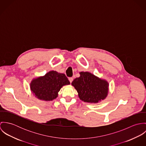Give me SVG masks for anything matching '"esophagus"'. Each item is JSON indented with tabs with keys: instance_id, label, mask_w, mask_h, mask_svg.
<instances>
[{
	"instance_id": "obj_1",
	"label": "esophagus",
	"mask_w": 146,
	"mask_h": 146,
	"mask_svg": "<svg viewBox=\"0 0 146 146\" xmlns=\"http://www.w3.org/2000/svg\"><path fill=\"white\" fill-rule=\"evenodd\" d=\"M68 80H69L70 82L71 83L73 81V78H68Z\"/></svg>"
}]
</instances>
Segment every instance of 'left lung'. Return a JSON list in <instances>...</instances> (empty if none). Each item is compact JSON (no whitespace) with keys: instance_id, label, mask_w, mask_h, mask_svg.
<instances>
[{"instance_id":"8db88e82","label":"left lung","mask_w":146,"mask_h":146,"mask_svg":"<svg viewBox=\"0 0 146 146\" xmlns=\"http://www.w3.org/2000/svg\"><path fill=\"white\" fill-rule=\"evenodd\" d=\"M80 77L72 82L79 98L85 102L97 104L104 100L108 93V83L89 72H80Z\"/></svg>"}]
</instances>
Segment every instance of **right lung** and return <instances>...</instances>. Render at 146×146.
Masks as SVG:
<instances>
[{
	"instance_id": "right-lung-1",
	"label": "right lung",
	"mask_w": 146,
	"mask_h": 146,
	"mask_svg": "<svg viewBox=\"0 0 146 146\" xmlns=\"http://www.w3.org/2000/svg\"><path fill=\"white\" fill-rule=\"evenodd\" d=\"M70 84L64 74L50 71L44 76L33 79L30 86L34 95L39 100L50 101L58 97L63 86Z\"/></svg>"
}]
</instances>
